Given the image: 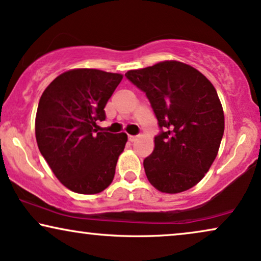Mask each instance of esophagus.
<instances>
[{"instance_id": "1", "label": "esophagus", "mask_w": 261, "mask_h": 261, "mask_svg": "<svg viewBox=\"0 0 261 261\" xmlns=\"http://www.w3.org/2000/svg\"><path fill=\"white\" fill-rule=\"evenodd\" d=\"M138 139V135H129V137H128V140L130 141V143H133V141H135Z\"/></svg>"}]
</instances>
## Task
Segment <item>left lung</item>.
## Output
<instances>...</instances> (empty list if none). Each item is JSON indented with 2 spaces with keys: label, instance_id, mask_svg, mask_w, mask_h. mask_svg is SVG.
I'll return each instance as SVG.
<instances>
[{
  "label": "left lung",
  "instance_id": "obj_1",
  "mask_svg": "<svg viewBox=\"0 0 261 261\" xmlns=\"http://www.w3.org/2000/svg\"><path fill=\"white\" fill-rule=\"evenodd\" d=\"M126 77L146 94L161 129L144 160L148 181L170 194L192 188L208 171L224 133L217 91L199 70L177 61L129 70Z\"/></svg>",
  "mask_w": 261,
  "mask_h": 261
}]
</instances>
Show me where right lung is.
Wrapping results in <instances>:
<instances>
[{
    "label": "right lung",
    "instance_id": "right-lung-1",
    "mask_svg": "<svg viewBox=\"0 0 261 261\" xmlns=\"http://www.w3.org/2000/svg\"><path fill=\"white\" fill-rule=\"evenodd\" d=\"M122 75L98 69L61 74L44 91L36 116V139L54 174L70 191L96 194L115 175L127 134L98 130L108 100Z\"/></svg>",
    "mask_w": 261,
    "mask_h": 261
}]
</instances>
